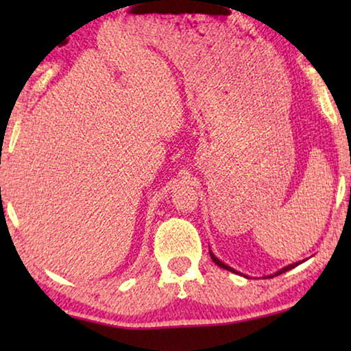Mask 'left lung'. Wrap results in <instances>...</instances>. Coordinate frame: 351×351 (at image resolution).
Listing matches in <instances>:
<instances>
[{"instance_id": "1", "label": "left lung", "mask_w": 351, "mask_h": 351, "mask_svg": "<svg viewBox=\"0 0 351 351\" xmlns=\"http://www.w3.org/2000/svg\"><path fill=\"white\" fill-rule=\"evenodd\" d=\"M209 256H210V258H213V261L215 262V265H219L220 268H225V270H228V271H232V273H238L237 270H233V268H232V267L225 265V263H223L222 261H219V258H217V257H215V256H214V254H213V251H209ZM300 263H302V262H295V263H291V265H287V267H285V268H281V270H280V271H276V273H275V275H270V276H268V278H271V276H278V275H281V273H285V271H287V270H292V268H295L297 265H300ZM246 278H247V276H246Z\"/></svg>"}]
</instances>
